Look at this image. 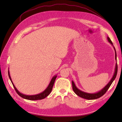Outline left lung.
<instances>
[{
    "instance_id": "8db88e82",
    "label": "left lung",
    "mask_w": 122,
    "mask_h": 122,
    "mask_svg": "<svg viewBox=\"0 0 122 122\" xmlns=\"http://www.w3.org/2000/svg\"><path fill=\"white\" fill-rule=\"evenodd\" d=\"M107 39H108V40L110 44L112 45V46L113 47V48L115 49V59L116 61H117V54H116V51L115 48L113 46V44L112 41L110 40V39L109 38V37H107ZM117 69H118V67H117V63H116V66H115V72L114 74H113V75L112 77L111 78L110 81H109V83L107 84V85L104 86V88L102 89L101 90L99 91V92H96V93H88V92H83L81 90L78 89L76 87L75 83L73 81H72V86H73V89L75 93L77 95V96L81 97L86 99V100H95V99L101 97V96H102L103 95L105 94V93L107 92V91L108 90V89L110 87L111 84L114 81L116 77L117 74Z\"/></svg>"
}]
</instances>
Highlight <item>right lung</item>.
Masks as SVG:
<instances>
[{"mask_svg":"<svg viewBox=\"0 0 122 122\" xmlns=\"http://www.w3.org/2000/svg\"><path fill=\"white\" fill-rule=\"evenodd\" d=\"M8 74H9V78H10V80H11L12 84H13V87L14 88V89L15 90L16 92H17V94L19 95L20 97H21L22 98L26 99V100H33V101L42 100V99H44L45 98H46L47 96H48L49 95V94H50L51 92V90H52L54 83L55 79H56V78L57 77L56 75L53 76L52 78H51V81L50 82V83H49V85L48 86H47L46 89H45L44 91V92H41V93H40V94H36V95H25V94L21 93V92H19V91L16 88L15 86H14V84L13 83V82H12V81L11 77V76H10L9 70L8 71Z\"/></svg>","mask_w":122,"mask_h":122,"instance_id":"add662e5","label":"right lung"}]
</instances>
